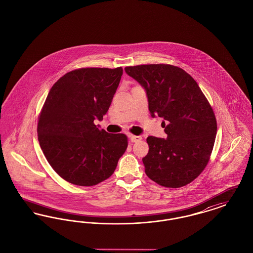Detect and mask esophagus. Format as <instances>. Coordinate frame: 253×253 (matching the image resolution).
Returning a JSON list of instances; mask_svg holds the SVG:
<instances>
[{
	"label": "esophagus",
	"mask_w": 253,
	"mask_h": 253,
	"mask_svg": "<svg viewBox=\"0 0 253 253\" xmlns=\"http://www.w3.org/2000/svg\"><path fill=\"white\" fill-rule=\"evenodd\" d=\"M130 139L132 142H138L142 139V137L140 135H130Z\"/></svg>",
	"instance_id": "1"
}]
</instances>
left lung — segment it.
Instances as JSON below:
<instances>
[{"mask_svg": "<svg viewBox=\"0 0 253 253\" xmlns=\"http://www.w3.org/2000/svg\"><path fill=\"white\" fill-rule=\"evenodd\" d=\"M125 72L144 88L151 116L164 120L166 139L147 137V176L168 188L191 183L207 166L215 141L216 119L208 99L193 78L173 65L129 66Z\"/></svg>", "mask_w": 253, "mask_h": 253, "instance_id": "8db88e82", "label": "left lung"}]
</instances>
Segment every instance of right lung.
<instances>
[{"label":"right lung","mask_w":253,"mask_h":253,"mask_svg":"<svg viewBox=\"0 0 253 253\" xmlns=\"http://www.w3.org/2000/svg\"><path fill=\"white\" fill-rule=\"evenodd\" d=\"M122 73L121 67L77 69L50 89L38 138L51 167L71 184L87 187L107 179L127 149L125 134L109 133L94 123L108 112Z\"/></svg>","instance_id":"right-lung-1"}]
</instances>
